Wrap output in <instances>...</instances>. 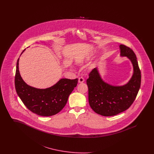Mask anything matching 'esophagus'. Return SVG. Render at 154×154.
Instances as JSON below:
<instances>
[{
    "label": "esophagus",
    "mask_w": 154,
    "mask_h": 154,
    "mask_svg": "<svg viewBox=\"0 0 154 154\" xmlns=\"http://www.w3.org/2000/svg\"><path fill=\"white\" fill-rule=\"evenodd\" d=\"M84 81H85V80L82 77H79V83H82V82H84Z\"/></svg>",
    "instance_id": "1"
}]
</instances>
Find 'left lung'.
<instances>
[{"label":"left lung","mask_w":154,"mask_h":154,"mask_svg":"<svg viewBox=\"0 0 154 154\" xmlns=\"http://www.w3.org/2000/svg\"><path fill=\"white\" fill-rule=\"evenodd\" d=\"M121 56L132 62L133 74L130 81L123 86H112L103 81L97 68L89 74L87 80L89 103L96 113L109 117L117 115L128 109L134 101L141 85V72L136 56L132 49L119 45Z\"/></svg>","instance_id":"obj_1"}]
</instances>
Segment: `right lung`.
Listing matches in <instances>:
<instances>
[{
    "instance_id": "obj_1",
    "label": "right lung",
    "mask_w": 154,
    "mask_h": 154,
    "mask_svg": "<svg viewBox=\"0 0 154 154\" xmlns=\"http://www.w3.org/2000/svg\"><path fill=\"white\" fill-rule=\"evenodd\" d=\"M18 62L19 58L15 75V87L24 105L32 112L44 117L54 116L62 110L69 96L77 86L78 79H62L54 85L46 89L33 88L22 80L19 72Z\"/></svg>"
}]
</instances>
